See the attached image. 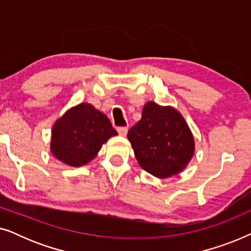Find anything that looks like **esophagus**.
Here are the masks:
<instances>
[{
    "mask_svg": "<svg viewBox=\"0 0 251 251\" xmlns=\"http://www.w3.org/2000/svg\"><path fill=\"white\" fill-rule=\"evenodd\" d=\"M118 132H119L120 136L126 137V133H128V128H126V126H119Z\"/></svg>",
    "mask_w": 251,
    "mask_h": 251,
    "instance_id": "esophagus-1",
    "label": "esophagus"
}]
</instances>
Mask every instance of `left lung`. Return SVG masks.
<instances>
[{"label": "left lung", "instance_id": "obj_1", "mask_svg": "<svg viewBox=\"0 0 251 251\" xmlns=\"http://www.w3.org/2000/svg\"><path fill=\"white\" fill-rule=\"evenodd\" d=\"M139 166L157 178L179 174L194 154V138L183 115L171 106L146 102L142 120L128 132Z\"/></svg>", "mask_w": 251, "mask_h": 251}]
</instances>
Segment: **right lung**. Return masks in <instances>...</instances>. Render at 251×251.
<instances>
[{
	"instance_id": "add662e5",
	"label": "right lung",
	"mask_w": 251,
	"mask_h": 251,
	"mask_svg": "<svg viewBox=\"0 0 251 251\" xmlns=\"http://www.w3.org/2000/svg\"><path fill=\"white\" fill-rule=\"evenodd\" d=\"M116 135L107 116L88 102H81L53 125L50 151L67 166L81 167L94 160L102 144Z\"/></svg>"
}]
</instances>
